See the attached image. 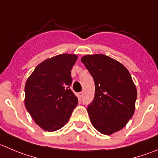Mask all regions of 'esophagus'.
Wrapping results in <instances>:
<instances>
[{"instance_id": "esophagus-1", "label": "esophagus", "mask_w": 158, "mask_h": 158, "mask_svg": "<svg viewBox=\"0 0 158 158\" xmlns=\"http://www.w3.org/2000/svg\"><path fill=\"white\" fill-rule=\"evenodd\" d=\"M78 96H79V98H82V96H83V92H79V93H78Z\"/></svg>"}]
</instances>
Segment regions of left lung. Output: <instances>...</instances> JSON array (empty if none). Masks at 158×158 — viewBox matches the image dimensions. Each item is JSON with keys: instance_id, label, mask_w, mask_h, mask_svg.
<instances>
[{"instance_id": "obj_1", "label": "left lung", "mask_w": 158, "mask_h": 158, "mask_svg": "<svg viewBox=\"0 0 158 158\" xmlns=\"http://www.w3.org/2000/svg\"><path fill=\"white\" fill-rule=\"evenodd\" d=\"M81 61L95 82L94 99L87 107L92 124L105 135L120 131L134 115L137 96L129 71L105 55H88Z\"/></svg>"}]
</instances>
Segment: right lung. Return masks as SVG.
<instances>
[{"mask_svg":"<svg viewBox=\"0 0 158 158\" xmlns=\"http://www.w3.org/2000/svg\"><path fill=\"white\" fill-rule=\"evenodd\" d=\"M77 56L62 54L41 62L24 87V104L36 124L46 131H56L69 120L78 104L70 89L71 70Z\"/></svg>","mask_w":158,"mask_h":158,"instance_id":"right-lung-1","label":"right lung"}]
</instances>
